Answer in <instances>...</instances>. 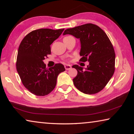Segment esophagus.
<instances>
[{"instance_id": "obj_1", "label": "esophagus", "mask_w": 134, "mask_h": 134, "mask_svg": "<svg viewBox=\"0 0 134 134\" xmlns=\"http://www.w3.org/2000/svg\"><path fill=\"white\" fill-rule=\"evenodd\" d=\"M64 67H65V70H70V69H71V65H69V64H65V65H64Z\"/></svg>"}]
</instances>
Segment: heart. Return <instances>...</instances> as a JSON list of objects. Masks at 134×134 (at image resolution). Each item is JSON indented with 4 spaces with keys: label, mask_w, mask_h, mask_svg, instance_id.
<instances>
[{
    "label": "heart",
    "mask_w": 134,
    "mask_h": 134,
    "mask_svg": "<svg viewBox=\"0 0 134 134\" xmlns=\"http://www.w3.org/2000/svg\"><path fill=\"white\" fill-rule=\"evenodd\" d=\"M69 37H71V36H67V37H65V38H69Z\"/></svg>",
    "instance_id": "heart-1"
}]
</instances>
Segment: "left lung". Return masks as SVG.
<instances>
[{
  "label": "left lung",
  "mask_w": 134,
  "mask_h": 134,
  "mask_svg": "<svg viewBox=\"0 0 134 134\" xmlns=\"http://www.w3.org/2000/svg\"><path fill=\"white\" fill-rule=\"evenodd\" d=\"M65 34L80 39V61L89 62L85 70L77 64L72 66L77 70V74L72 80L74 86L85 94L100 92L110 80L115 69V50L109 38L100 27L93 24L67 29L63 33Z\"/></svg>",
  "instance_id": "left-lung-1"
}]
</instances>
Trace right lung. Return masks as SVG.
Listing matches in <instances>:
<instances>
[{
	"instance_id": "add662e5",
	"label": "right lung",
	"mask_w": 134,
	"mask_h": 134,
	"mask_svg": "<svg viewBox=\"0 0 134 134\" xmlns=\"http://www.w3.org/2000/svg\"><path fill=\"white\" fill-rule=\"evenodd\" d=\"M64 29L41 28L32 31L19 45L16 64L17 71L24 86L36 96L50 93L55 87L58 74L65 71L61 63L47 69L43 62L51 54L50 45Z\"/></svg>"
}]
</instances>
